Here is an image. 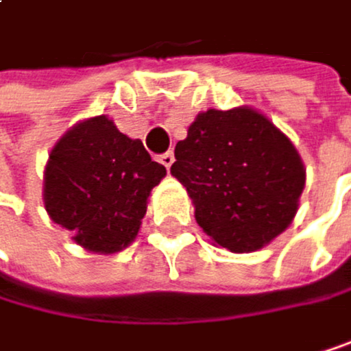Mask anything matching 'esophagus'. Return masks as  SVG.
Wrapping results in <instances>:
<instances>
[{
    "mask_svg": "<svg viewBox=\"0 0 351 351\" xmlns=\"http://www.w3.org/2000/svg\"><path fill=\"white\" fill-rule=\"evenodd\" d=\"M160 162H162L166 168H170V166H172V162H174V154H172V152H164V154L160 156Z\"/></svg>",
    "mask_w": 351,
    "mask_h": 351,
    "instance_id": "1",
    "label": "esophagus"
}]
</instances>
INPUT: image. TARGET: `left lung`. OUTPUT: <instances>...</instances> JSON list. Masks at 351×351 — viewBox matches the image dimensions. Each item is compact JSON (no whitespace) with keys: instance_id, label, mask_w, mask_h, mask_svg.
<instances>
[{"instance_id":"obj_1","label":"left lung","mask_w":351,"mask_h":351,"mask_svg":"<svg viewBox=\"0 0 351 351\" xmlns=\"http://www.w3.org/2000/svg\"><path fill=\"white\" fill-rule=\"evenodd\" d=\"M170 172L195 206V220L220 247L256 252L281 235L306 185L289 137L254 108L197 114L174 147Z\"/></svg>"}]
</instances>
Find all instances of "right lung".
Masks as SVG:
<instances>
[{
	"label": "right lung",
	"mask_w": 351,
	"mask_h": 351,
	"mask_svg": "<svg viewBox=\"0 0 351 351\" xmlns=\"http://www.w3.org/2000/svg\"><path fill=\"white\" fill-rule=\"evenodd\" d=\"M164 174L139 139L120 133L108 116H93L53 145L43 174L45 210L85 250L116 254L135 241Z\"/></svg>",
	"instance_id": "add662e5"
}]
</instances>
